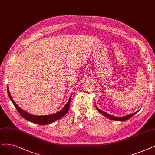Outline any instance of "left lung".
Segmentation results:
<instances>
[{"instance_id":"left-lung-1","label":"left lung","mask_w":155,"mask_h":155,"mask_svg":"<svg viewBox=\"0 0 155 155\" xmlns=\"http://www.w3.org/2000/svg\"><path fill=\"white\" fill-rule=\"evenodd\" d=\"M96 108L97 109V110L98 111L99 113H101L102 114H103L104 116H105L106 117H108V118H109L110 120H116V121H126L127 120H128L129 118H130L131 117H132L134 115H135L136 113H137V112H135L134 113H132V114H128L126 116H123V117H115V116H113L112 115H110L104 112V111L101 110V109H99L97 106H96Z\"/></svg>"}]
</instances>
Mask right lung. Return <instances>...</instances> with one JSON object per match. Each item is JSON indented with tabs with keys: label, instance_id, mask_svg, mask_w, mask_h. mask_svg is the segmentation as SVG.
<instances>
[{
	"label": "right lung",
	"instance_id": "add662e5",
	"mask_svg": "<svg viewBox=\"0 0 155 155\" xmlns=\"http://www.w3.org/2000/svg\"><path fill=\"white\" fill-rule=\"evenodd\" d=\"M8 94L9 97L11 99V101L14 104V106H15L16 109L18 111V113H20V114L23 117V118H25V120H27L30 122H32V123H36V124L41 125H45L47 124H49V123H51L55 121H57V120L61 118V117H62L64 115H65L67 114V113L68 112V110H69V109L71 98L72 97V95H71L69 98V101H68V102L66 104V106L64 107V109L62 110H60V112H58L54 114H51V115L35 116V115L30 114L25 112V111H24L14 102L13 98H12V97L11 96L8 86Z\"/></svg>",
	"mask_w": 155,
	"mask_h": 155
}]
</instances>
